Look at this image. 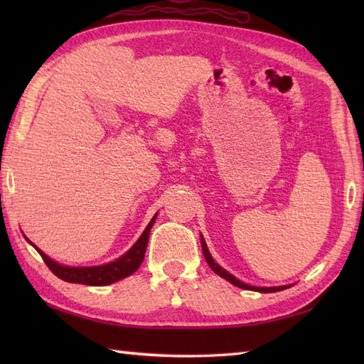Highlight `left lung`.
Segmentation results:
<instances>
[{
	"label": "left lung",
	"mask_w": 364,
	"mask_h": 364,
	"mask_svg": "<svg viewBox=\"0 0 364 364\" xmlns=\"http://www.w3.org/2000/svg\"><path fill=\"white\" fill-rule=\"evenodd\" d=\"M200 241H202L203 257H205V259H206L208 264H210V267H211V269L214 270V272L218 274L219 277L225 278L227 282H230L231 284L237 286V288H242V289H247V291H258V292H278V291L288 289V288H291V286H292V284H284V286H272V288H259V286H252V284H247V283H244V282H241V280H237L236 277H233V275H231L230 272H227L225 269H223L222 266H219L218 262L214 261V258L211 257L210 250H208L206 242H205V239H203V236H202V235H200Z\"/></svg>",
	"instance_id": "left-lung-1"
}]
</instances>
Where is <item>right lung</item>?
<instances>
[{
    "mask_svg": "<svg viewBox=\"0 0 364 364\" xmlns=\"http://www.w3.org/2000/svg\"><path fill=\"white\" fill-rule=\"evenodd\" d=\"M156 215H158V213L153 215V219L144 230L141 237L137 239L134 245L131 247L127 253H123L122 257L115 261L106 262V264H102V266L73 267V266L59 264V262L51 259L48 255H45L41 249H38V247H36L33 242H31L26 236H25V239L38 252V255L43 258L45 264L50 267L51 272L56 277H59L60 280L68 282V283L89 284V286H106V284L119 282V280H122V278H127L131 274H134L139 269V266L142 264L144 257H145V250H146V244H149L150 230L153 227L154 220H156Z\"/></svg>",
    "mask_w": 364,
    "mask_h": 364,
    "instance_id": "obj_1",
    "label": "right lung"
}]
</instances>
